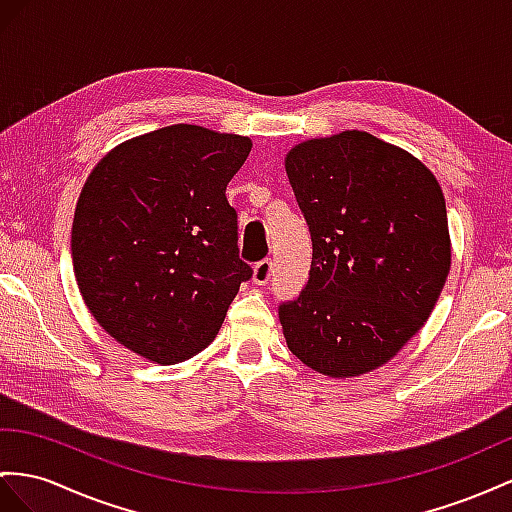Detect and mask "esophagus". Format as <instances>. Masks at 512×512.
I'll return each mask as SVG.
<instances>
[{"mask_svg": "<svg viewBox=\"0 0 512 512\" xmlns=\"http://www.w3.org/2000/svg\"><path fill=\"white\" fill-rule=\"evenodd\" d=\"M272 277V259H261L253 268V281L257 285H266Z\"/></svg>", "mask_w": 512, "mask_h": 512, "instance_id": "1", "label": "esophagus"}]
</instances>
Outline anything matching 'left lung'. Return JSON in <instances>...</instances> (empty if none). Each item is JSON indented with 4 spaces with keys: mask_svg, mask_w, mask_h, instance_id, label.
I'll return each mask as SVG.
<instances>
[{
    "mask_svg": "<svg viewBox=\"0 0 512 512\" xmlns=\"http://www.w3.org/2000/svg\"><path fill=\"white\" fill-rule=\"evenodd\" d=\"M285 170L313 242L305 290L279 307L287 348L333 378L381 368L448 279L439 183L411 153L357 129L296 144Z\"/></svg>",
    "mask_w": 512,
    "mask_h": 512,
    "instance_id": "1",
    "label": "left lung"
}]
</instances>
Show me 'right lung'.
Returning a JSON list of instances; mask_svg holds the SVG:
<instances>
[{
  "label": "right lung",
  "mask_w": 512,
  "mask_h": 512,
  "mask_svg": "<svg viewBox=\"0 0 512 512\" xmlns=\"http://www.w3.org/2000/svg\"><path fill=\"white\" fill-rule=\"evenodd\" d=\"M251 147L181 123L119 144L88 175L71 231L77 287L136 355L162 365L194 357L253 277L225 194Z\"/></svg>",
  "instance_id": "1"
}]
</instances>
